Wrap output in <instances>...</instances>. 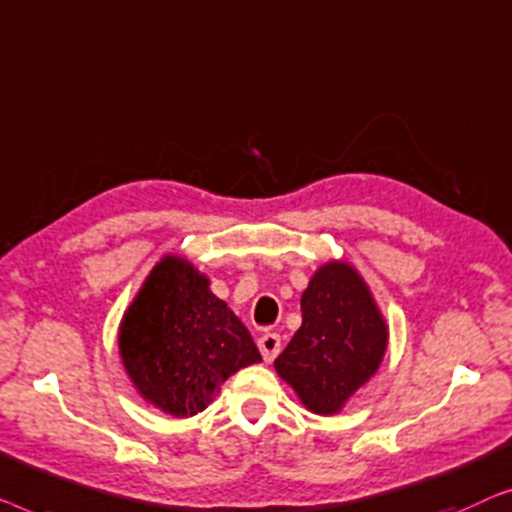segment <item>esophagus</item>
Segmentation results:
<instances>
[{
  "label": "esophagus",
  "mask_w": 512,
  "mask_h": 512,
  "mask_svg": "<svg viewBox=\"0 0 512 512\" xmlns=\"http://www.w3.org/2000/svg\"><path fill=\"white\" fill-rule=\"evenodd\" d=\"M259 352H262L264 362H273L276 355L280 352V336L278 334H271V331H266V334L259 336Z\"/></svg>",
  "instance_id": "1"
}]
</instances>
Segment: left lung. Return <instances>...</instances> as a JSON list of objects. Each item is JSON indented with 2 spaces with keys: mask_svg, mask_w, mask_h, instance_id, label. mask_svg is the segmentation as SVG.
<instances>
[{
  "mask_svg": "<svg viewBox=\"0 0 512 512\" xmlns=\"http://www.w3.org/2000/svg\"><path fill=\"white\" fill-rule=\"evenodd\" d=\"M301 315L273 366L311 413L336 415L376 376L390 327L362 273L345 259L315 269L301 294Z\"/></svg>",
  "mask_w": 512,
  "mask_h": 512,
  "instance_id": "left-lung-1",
  "label": "left lung"
}]
</instances>
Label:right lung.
<instances>
[{
	"instance_id": "right-lung-1",
	"label": "right lung",
	"mask_w": 512,
	"mask_h": 512,
	"mask_svg": "<svg viewBox=\"0 0 512 512\" xmlns=\"http://www.w3.org/2000/svg\"><path fill=\"white\" fill-rule=\"evenodd\" d=\"M118 352L141 399L171 417L201 413L229 376L262 362L246 325L181 255L150 269L122 313Z\"/></svg>"
}]
</instances>
